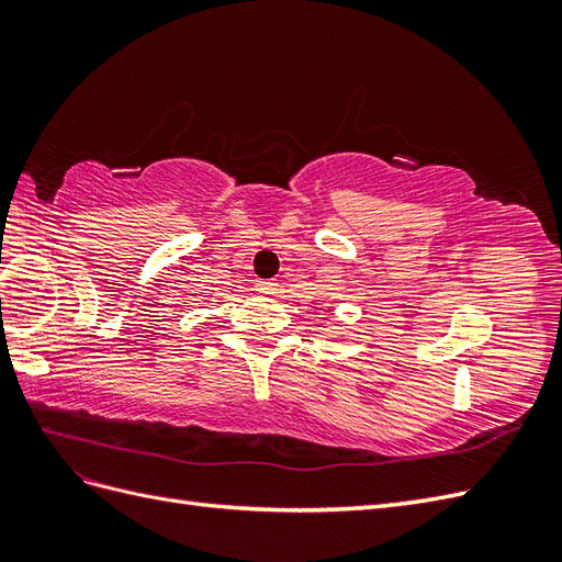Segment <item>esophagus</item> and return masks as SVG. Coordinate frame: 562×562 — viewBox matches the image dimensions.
<instances>
[{"label": "esophagus", "mask_w": 562, "mask_h": 562, "mask_svg": "<svg viewBox=\"0 0 562 562\" xmlns=\"http://www.w3.org/2000/svg\"><path fill=\"white\" fill-rule=\"evenodd\" d=\"M255 288H258V291H260L262 295H267V297L279 293V283L271 281V279H269V281H258V283H255Z\"/></svg>", "instance_id": "1"}]
</instances>
